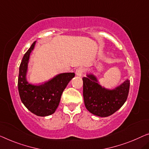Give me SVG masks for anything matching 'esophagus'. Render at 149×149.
<instances>
[{
  "label": "esophagus",
  "instance_id": "34e87169",
  "mask_svg": "<svg viewBox=\"0 0 149 149\" xmlns=\"http://www.w3.org/2000/svg\"><path fill=\"white\" fill-rule=\"evenodd\" d=\"M84 72H85V69L82 67L78 68L75 71V74H76L77 76H81L82 74H84Z\"/></svg>",
  "mask_w": 149,
  "mask_h": 149
}]
</instances>
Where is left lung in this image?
Masks as SVG:
<instances>
[{
  "mask_svg": "<svg viewBox=\"0 0 149 149\" xmlns=\"http://www.w3.org/2000/svg\"><path fill=\"white\" fill-rule=\"evenodd\" d=\"M83 96L85 106L92 114L100 117L109 116L119 110L127 100L130 81L126 79L113 90L100 86L93 74L83 77Z\"/></svg>",
  "mask_w": 149,
  "mask_h": 149,
  "instance_id": "8db88e82",
  "label": "left lung"
}]
</instances>
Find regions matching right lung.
<instances>
[{"mask_svg":"<svg viewBox=\"0 0 149 149\" xmlns=\"http://www.w3.org/2000/svg\"><path fill=\"white\" fill-rule=\"evenodd\" d=\"M35 41L24 55L19 67L18 90L22 102L27 109L39 116L53 114L58 107L63 90L74 73H63L41 85H33L26 79L30 54L35 47Z\"/></svg>","mask_w":149,"mask_h":149,"instance_id":"obj_1","label":"right lung"}]
</instances>
